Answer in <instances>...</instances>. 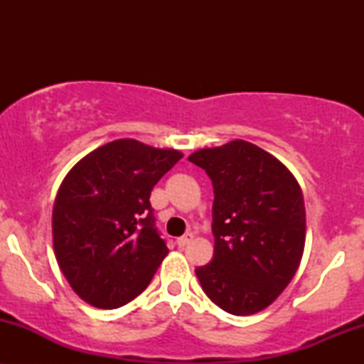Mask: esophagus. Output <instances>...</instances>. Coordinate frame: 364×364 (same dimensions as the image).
Masks as SVG:
<instances>
[{
  "mask_svg": "<svg viewBox=\"0 0 364 364\" xmlns=\"http://www.w3.org/2000/svg\"><path fill=\"white\" fill-rule=\"evenodd\" d=\"M191 240H193V235H191V232H186V235H183L181 237H178V246L179 248H185L186 245H190L191 243Z\"/></svg>",
  "mask_w": 364,
  "mask_h": 364,
  "instance_id": "1",
  "label": "esophagus"
}]
</instances>
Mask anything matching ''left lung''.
Masks as SVG:
<instances>
[{
  "label": "left lung",
  "mask_w": 364,
  "mask_h": 364,
  "mask_svg": "<svg viewBox=\"0 0 364 364\" xmlns=\"http://www.w3.org/2000/svg\"><path fill=\"white\" fill-rule=\"evenodd\" d=\"M188 161L212 179L214 258L195 270L217 306L246 316L272 304L294 277L306 237L303 191L272 154L245 140Z\"/></svg>",
  "instance_id": "1"
}]
</instances>
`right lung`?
<instances>
[{"instance_id": "obj_1", "label": "right lung", "mask_w": 364, "mask_h": 364, "mask_svg": "<svg viewBox=\"0 0 364 364\" xmlns=\"http://www.w3.org/2000/svg\"><path fill=\"white\" fill-rule=\"evenodd\" d=\"M181 157L121 139L92 150L63 179L53 207L54 255L83 301L112 310L152 281L169 250L150 191Z\"/></svg>"}]
</instances>
